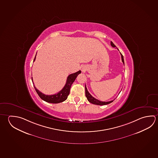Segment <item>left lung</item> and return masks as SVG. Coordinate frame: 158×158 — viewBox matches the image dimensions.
Returning <instances> with one entry per match:
<instances>
[{
    "mask_svg": "<svg viewBox=\"0 0 158 158\" xmlns=\"http://www.w3.org/2000/svg\"><path fill=\"white\" fill-rule=\"evenodd\" d=\"M110 44L113 47H116V46L114 44V43L113 42H111ZM121 56H122V61H123V64H124V61L123 56L122 54H121ZM85 96L86 97V98H87V99H88V100L89 102H91V103L93 104L99 105H106V104H110L111 102H113L114 101V100H113L110 101V102H102V101H100L99 100L95 99V98H94V97L91 95V94L89 93V91H88L87 88H86V85L85 86Z\"/></svg>",
    "mask_w": 158,
    "mask_h": 158,
    "instance_id": "8db88e82",
    "label": "left lung"
}]
</instances>
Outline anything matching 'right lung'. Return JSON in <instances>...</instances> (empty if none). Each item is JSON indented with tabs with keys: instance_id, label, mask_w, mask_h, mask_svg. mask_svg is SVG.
Segmentation results:
<instances>
[{
	"instance_id": "right-lung-1",
	"label": "right lung",
	"mask_w": 158,
	"mask_h": 158,
	"mask_svg": "<svg viewBox=\"0 0 158 158\" xmlns=\"http://www.w3.org/2000/svg\"><path fill=\"white\" fill-rule=\"evenodd\" d=\"M35 58H36V56L34 59V61H35ZM80 73H81V71L79 70L75 73L70 74L67 78V82H66V84L64 86V88L62 89V90L58 92L57 94L50 95H45L38 90L35 88L34 85V88L35 89L36 93H37V94H38L39 97L45 102H50V103H54V104L63 102L67 99L68 96L69 94L70 89L71 88V85H72L73 82L75 81V79L77 78V76ZM31 80H32V82L33 83L32 77H31Z\"/></svg>"
}]
</instances>
